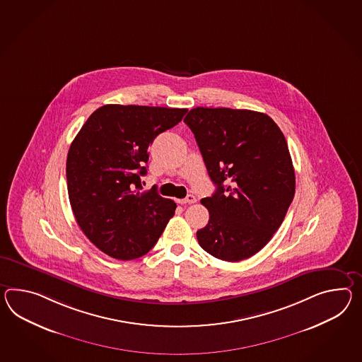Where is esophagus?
<instances>
[{
  "label": "esophagus",
  "mask_w": 362,
  "mask_h": 362,
  "mask_svg": "<svg viewBox=\"0 0 362 362\" xmlns=\"http://www.w3.org/2000/svg\"><path fill=\"white\" fill-rule=\"evenodd\" d=\"M196 203V197H194V194H188L185 199H182V200H179V204H182V205H185V204H194Z\"/></svg>",
  "instance_id": "obj_1"
}]
</instances>
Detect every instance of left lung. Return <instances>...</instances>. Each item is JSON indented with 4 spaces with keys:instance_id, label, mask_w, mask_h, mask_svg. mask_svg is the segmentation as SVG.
Instances as JSON below:
<instances>
[{
    "instance_id": "left-lung-1",
    "label": "left lung",
    "mask_w": 362,
    "mask_h": 362,
    "mask_svg": "<svg viewBox=\"0 0 362 362\" xmlns=\"http://www.w3.org/2000/svg\"><path fill=\"white\" fill-rule=\"evenodd\" d=\"M216 185L202 204L208 225L196 233L208 254L248 259L274 237L296 191L291 153L268 115L250 110L196 107L185 117Z\"/></svg>"
}]
</instances>
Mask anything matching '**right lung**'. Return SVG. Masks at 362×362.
Returning <instances> with one entry per match:
<instances>
[{
  "label": "right lung",
  "instance_id": "1",
  "mask_svg": "<svg viewBox=\"0 0 362 362\" xmlns=\"http://www.w3.org/2000/svg\"><path fill=\"white\" fill-rule=\"evenodd\" d=\"M187 108L106 105L94 111L71 142L66 183L71 211L93 245L131 260L157 243L177 204L156 189L141 192L148 148L175 127Z\"/></svg>",
  "mask_w": 362,
  "mask_h": 362
}]
</instances>
